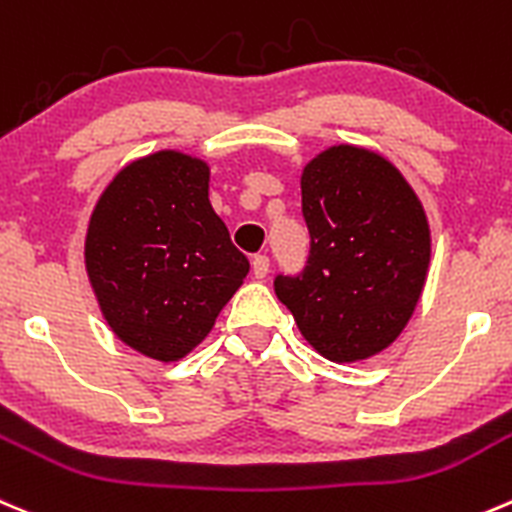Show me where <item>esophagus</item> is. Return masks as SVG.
I'll list each match as a JSON object with an SVG mask.
<instances>
[{"mask_svg":"<svg viewBox=\"0 0 512 512\" xmlns=\"http://www.w3.org/2000/svg\"><path fill=\"white\" fill-rule=\"evenodd\" d=\"M267 272H270V257L267 255L252 257V275H255L257 280H265Z\"/></svg>","mask_w":512,"mask_h":512,"instance_id":"obj_1","label":"esophagus"}]
</instances>
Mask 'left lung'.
I'll list each match as a JSON object with an SVG mask.
<instances>
[{
  "instance_id": "left-lung-1",
  "label": "left lung",
  "mask_w": 512,
  "mask_h": 512,
  "mask_svg": "<svg viewBox=\"0 0 512 512\" xmlns=\"http://www.w3.org/2000/svg\"><path fill=\"white\" fill-rule=\"evenodd\" d=\"M310 257L275 292L302 337L332 362H355L395 342L430 265V227L405 177L352 145L320 152L302 170Z\"/></svg>"
}]
</instances>
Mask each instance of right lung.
<instances>
[{"label":"right lung","mask_w":512,"mask_h":512,"mask_svg":"<svg viewBox=\"0 0 512 512\" xmlns=\"http://www.w3.org/2000/svg\"><path fill=\"white\" fill-rule=\"evenodd\" d=\"M84 265L114 335L162 362L205 340L250 272L210 205V167L175 150L109 182L89 217Z\"/></svg>","instance_id":"obj_1"}]
</instances>
